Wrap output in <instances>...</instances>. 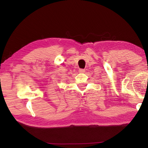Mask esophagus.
Listing matches in <instances>:
<instances>
[{
  "instance_id": "esophagus-1",
  "label": "esophagus",
  "mask_w": 148,
  "mask_h": 148,
  "mask_svg": "<svg viewBox=\"0 0 148 148\" xmlns=\"http://www.w3.org/2000/svg\"><path fill=\"white\" fill-rule=\"evenodd\" d=\"M85 72V70L84 69H79V72H80V73H83V72Z\"/></svg>"
}]
</instances>
